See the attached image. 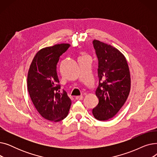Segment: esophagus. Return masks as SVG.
<instances>
[{
    "mask_svg": "<svg viewBox=\"0 0 157 157\" xmlns=\"http://www.w3.org/2000/svg\"><path fill=\"white\" fill-rule=\"evenodd\" d=\"M75 98L76 100H79V101H81V100H82L83 98V96H76V97H75Z\"/></svg>",
    "mask_w": 157,
    "mask_h": 157,
    "instance_id": "34e87169",
    "label": "esophagus"
}]
</instances>
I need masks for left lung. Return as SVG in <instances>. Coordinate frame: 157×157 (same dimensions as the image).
Returning <instances> with one entry per match:
<instances>
[{"instance_id":"1","label":"left lung","mask_w":157,"mask_h":157,"mask_svg":"<svg viewBox=\"0 0 157 157\" xmlns=\"http://www.w3.org/2000/svg\"><path fill=\"white\" fill-rule=\"evenodd\" d=\"M98 58V86L95 91L98 104L92 110L94 117L108 120L117 114L130 90V75L125 59L118 49L98 40H93Z\"/></svg>"}]
</instances>
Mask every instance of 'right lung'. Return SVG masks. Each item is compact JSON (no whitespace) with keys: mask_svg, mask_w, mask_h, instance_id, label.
Listing matches in <instances>:
<instances>
[{"mask_svg":"<svg viewBox=\"0 0 157 157\" xmlns=\"http://www.w3.org/2000/svg\"><path fill=\"white\" fill-rule=\"evenodd\" d=\"M69 44H55L41 49L33 59L28 72L27 87L31 100L39 113L52 121H60L67 116L71 100L63 90L56 72L60 56Z\"/></svg>","mask_w":157,"mask_h":157,"instance_id":"obj_1","label":"right lung"}]
</instances>
